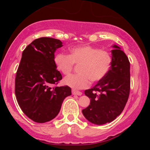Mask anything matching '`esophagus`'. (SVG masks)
<instances>
[{
  "label": "esophagus",
  "instance_id": "34e87169",
  "mask_svg": "<svg viewBox=\"0 0 150 150\" xmlns=\"http://www.w3.org/2000/svg\"><path fill=\"white\" fill-rule=\"evenodd\" d=\"M72 94L73 95H78V96H81L82 94V92L81 91H75V90H72Z\"/></svg>",
  "mask_w": 150,
  "mask_h": 150
}]
</instances>
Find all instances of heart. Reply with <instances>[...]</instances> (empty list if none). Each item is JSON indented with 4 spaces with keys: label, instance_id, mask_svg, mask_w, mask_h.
I'll list each match as a JSON object with an SVG mask.
<instances>
[{
    "label": "heart",
    "instance_id": "1",
    "mask_svg": "<svg viewBox=\"0 0 150 150\" xmlns=\"http://www.w3.org/2000/svg\"><path fill=\"white\" fill-rule=\"evenodd\" d=\"M54 63L57 69L65 75L70 73L74 63L81 65L80 74L67 76L63 83L74 89H82L89 87L91 80L97 82L106 76L111 66L112 57L108 51L85 45L71 48L69 55L56 54Z\"/></svg>",
    "mask_w": 150,
    "mask_h": 150
}]
</instances>
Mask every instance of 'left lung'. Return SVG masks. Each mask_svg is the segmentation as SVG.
<instances>
[{
	"label": "left lung",
	"instance_id": "left-lung-1",
	"mask_svg": "<svg viewBox=\"0 0 150 150\" xmlns=\"http://www.w3.org/2000/svg\"><path fill=\"white\" fill-rule=\"evenodd\" d=\"M112 47L109 71L93 87L85 91L90 104L82 112L89 122L96 125L111 122L120 115L130 93V62L120 47L115 44Z\"/></svg>",
	"mask_w": 150,
	"mask_h": 150
}]
</instances>
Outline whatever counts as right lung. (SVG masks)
<instances>
[{
  "label": "right lung",
  "mask_w": 150,
  "mask_h": 150,
  "mask_svg": "<svg viewBox=\"0 0 150 150\" xmlns=\"http://www.w3.org/2000/svg\"><path fill=\"white\" fill-rule=\"evenodd\" d=\"M62 44L57 39L41 38L22 52L15 93L20 108L35 122L45 123L56 117L63 100L71 94L68 86L50 87L62 79L54 63L55 51Z\"/></svg>",
  "instance_id": "obj_1"
}]
</instances>
